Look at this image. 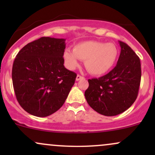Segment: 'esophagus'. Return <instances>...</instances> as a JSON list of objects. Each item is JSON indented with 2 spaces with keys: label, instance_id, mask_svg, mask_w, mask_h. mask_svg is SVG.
Instances as JSON below:
<instances>
[{
  "label": "esophagus",
  "instance_id": "obj_1",
  "mask_svg": "<svg viewBox=\"0 0 155 155\" xmlns=\"http://www.w3.org/2000/svg\"><path fill=\"white\" fill-rule=\"evenodd\" d=\"M83 79H84V78L83 76H80V75H77V76H76V81H79V80Z\"/></svg>",
  "mask_w": 155,
  "mask_h": 155
}]
</instances>
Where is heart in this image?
<instances>
[{"mask_svg":"<svg viewBox=\"0 0 155 155\" xmlns=\"http://www.w3.org/2000/svg\"><path fill=\"white\" fill-rule=\"evenodd\" d=\"M119 49L114 44L87 41L76 44L73 51H65L63 58L68 68L79 66V60L84 61L87 71L94 76H101L109 71L116 63Z\"/></svg>","mask_w":155,"mask_h":155,"instance_id":"b5f03b06","label":"heart"}]
</instances>
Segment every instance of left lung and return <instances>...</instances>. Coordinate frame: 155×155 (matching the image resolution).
<instances>
[{
	"instance_id": "1",
	"label": "left lung",
	"mask_w": 155,
	"mask_h": 155,
	"mask_svg": "<svg viewBox=\"0 0 155 155\" xmlns=\"http://www.w3.org/2000/svg\"><path fill=\"white\" fill-rule=\"evenodd\" d=\"M121 47L117 65L106 75L89 79L84 92L92 109L104 116L120 114L132 106L139 90L141 69L140 59L127 44Z\"/></svg>"
}]
</instances>
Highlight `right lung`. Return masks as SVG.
<instances>
[{
  "instance_id": "1",
  "label": "right lung",
  "mask_w": 155,
  "mask_h": 155,
  "mask_svg": "<svg viewBox=\"0 0 155 155\" xmlns=\"http://www.w3.org/2000/svg\"><path fill=\"white\" fill-rule=\"evenodd\" d=\"M65 39L41 37L25 46L16 56L12 81L25 111L45 117L62 107L76 74L64 66Z\"/></svg>"
}]
</instances>
